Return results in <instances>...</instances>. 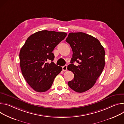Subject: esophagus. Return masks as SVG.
Returning <instances> with one entry per match:
<instances>
[{
    "mask_svg": "<svg viewBox=\"0 0 124 124\" xmlns=\"http://www.w3.org/2000/svg\"><path fill=\"white\" fill-rule=\"evenodd\" d=\"M67 65H65L63 66L62 67V70H63V71H66V70H67Z\"/></svg>",
    "mask_w": 124,
    "mask_h": 124,
    "instance_id": "esophagus-1",
    "label": "esophagus"
}]
</instances>
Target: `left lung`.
Returning a JSON list of instances; mask_svg holds the SVG:
<instances>
[{"label":"left lung","mask_w":124,"mask_h":124,"mask_svg":"<svg viewBox=\"0 0 124 124\" xmlns=\"http://www.w3.org/2000/svg\"><path fill=\"white\" fill-rule=\"evenodd\" d=\"M65 40L73 52L67 70L74 75L68 85L75 92H86L93 86L103 71L104 48L98 39L84 32L70 33ZM75 61L78 63V66L73 64Z\"/></svg>","instance_id":"8db88e82"}]
</instances>
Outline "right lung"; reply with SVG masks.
<instances>
[{
	"label": "right lung",
	"instance_id": "1",
	"mask_svg": "<svg viewBox=\"0 0 124 124\" xmlns=\"http://www.w3.org/2000/svg\"><path fill=\"white\" fill-rule=\"evenodd\" d=\"M66 35L65 32L39 31L29 37L22 47L19 54L22 73L36 92L48 91L62 70V67L53 62L54 56L52 52Z\"/></svg>",
	"mask_w": 124,
	"mask_h": 124
}]
</instances>
